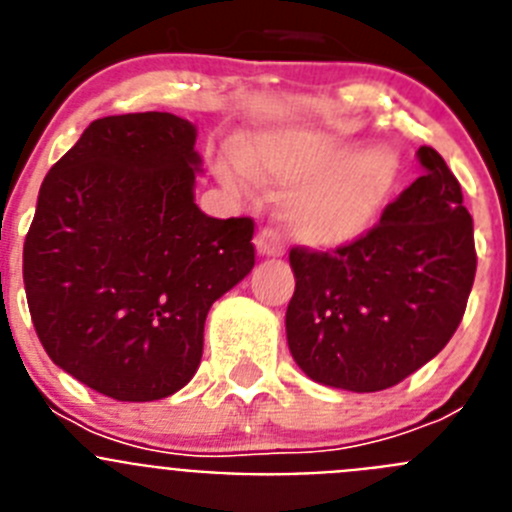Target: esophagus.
<instances>
[{"mask_svg": "<svg viewBox=\"0 0 512 512\" xmlns=\"http://www.w3.org/2000/svg\"><path fill=\"white\" fill-rule=\"evenodd\" d=\"M253 243H256V253H259V256H282V251H284L282 235L271 228L259 230V233H256V238H253Z\"/></svg>", "mask_w": 512, "mask_h": 512, "instance_id": "1", "label": "esophagus"}]
</instances>
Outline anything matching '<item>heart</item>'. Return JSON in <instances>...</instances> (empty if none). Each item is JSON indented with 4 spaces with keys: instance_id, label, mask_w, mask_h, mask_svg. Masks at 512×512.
Segmentation results:
<instances>
[{
    "instance_id": "obj_1",
    "label": "heart",
    "mask_w": 512,
    "mask_h": 512,
    "mask_svg": "<svg viewBox=\"0 0 512 512\" xmlns=\"http://www.w3.org/2000/svg\"><path fill=\"white\" fill-rule=\"evenodd\" d=\"M217 179L248 194L256 179L289 187L282 200L287 233L312 248H336L372 228L400 171L387 146L354 151L336 135L302 128H271L246 146L225 148L215 161Z\"/></svg>"
}]
</instances>
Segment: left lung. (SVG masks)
I'll return each instance as SVG.
<instances>
[{
	"instance_id": "obj_1",
	"label": "left lung",
	"mask_w": 512,
	"mask_h": 512,
	"mask_svg": "<svg viewBox=\"0 0 512 512\" xmlns=\"http://www.w3.org/2000/svg\"><path fill=\"white\" fill-rule=\"evenodd\" d=\"M418 158L423 176L364 238L325 253L289 251L287 343L312 382L387 390L459 328L477 271L472 215L446 161L428 146Z\"/></svg>"
}]
</instances>
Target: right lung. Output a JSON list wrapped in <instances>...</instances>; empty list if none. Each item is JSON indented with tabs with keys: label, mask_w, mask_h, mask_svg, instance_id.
<instances>
[{
	"label": "right lung",
	"mask_w": 512,
	"mask_h": 512,
	"mask_svg": "<svg viewBox=\"0 0 512 512\" xmlns=\"http://www.w3.org/2000/svg\"><path fill=\"white\" fill-rule=\"evenodd\" d=\"M197 125L171 112L94 120L48 171L22 251L35 333L99 395L151 402L200 369L212 302L253 269V220L194 202Z\"/></svg>",
	"instance_id": "1"
}]
</instances>
